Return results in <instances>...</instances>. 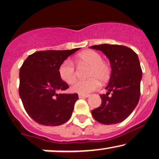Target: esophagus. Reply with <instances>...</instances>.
<instances>
[{
  "instance_id": "34e87169",
  "label": "esophagus",
  "mask_w": 159,
  "mask_h": 159,
  "mask_svg": "<svg viewBox=\"0 0 159 159\" xmlns=\"http://www.w3.org/2000/svg\"><path fill=\"white\" fill-rule=\"evenodd\" d=\"M89 94H79V98H87L89 96Z\"/></svg>"
}]
</instances>
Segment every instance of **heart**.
<instances>
[{
	"label": "heart",
	"instance_id": "heart-1",
	"mask_svg": "<svg viewBox=\"0 0 159 159\" xmlns=\"http://www.w3.org/2000/svg\"><path fill=\"white\" fill-rule=\"evenodd\" d=\"M77 61L80 65L89 66L87 76L88 80H77L71 85V90L80 94H87L97 89L99 82H104L109 79L111 73L108 63L102 61L99 53L93 50H87L80 53L77 56ZM58 74L61 79L68 84L75 81L77 77V70L74 63L70 59H66L61 63L58 68Z\"/></svg>",
	"mask_w": 159,
	"mask_h": 159
}]
</instances>
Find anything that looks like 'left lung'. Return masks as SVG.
Listing matches in <instances>:
<instances>
[{"instance_id": "obj_1", "label": "left lung", "mask_w": 159, "mask_h": 159, "mask_svg": "<svg viewBox=\"0 0 159 159\" xmlns=\"http://www.w3.org/2000/svg\"><path fill=\"white\" fill-rule=\"evenodd\" d=\"M110 60L112 72L106 87L108 92L100 95L101 107L91 111L96 120L103 124H115L131 115L139 102L142 69L138 56L131 48L117 44L93 45ZM112 92L111 96H108Z\"/></svg>"}]
</instances>
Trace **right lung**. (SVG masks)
I'll return each mask as SVG.
<instances>
[{
  "mask_svg": "<svg viewBox=\"0 0 159 159\" xmlns=\"http://www.w3.org/2000/svg\"><path fill=\"white\" fill-rule=\"evenodd\" d=\"M78 49L39 51L22 63L19 94L27 113L39 124L56 126L71 117L79 98L77 93H63L69 85L60 77L58 68Z\"/></svg>",
  "mask_w": 159,
  "mask_h": 159,
  "instance_id": "add662e5",
  "label": "right lung"
}]
</instances>
